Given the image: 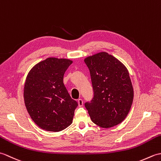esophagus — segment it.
Instances as JSON below:
<instances>
[{
  "label": "esophagus",
  "mask_w": 161,
  "mask_h": 161,
  "mask_svg": "<svg viewBox=\"0 0 161 161\" xmlns=\"http://www.w3.org/2000/svg\"><path fill=\"white\" fill-rule=\"evenodd\" d=\"M77 102H78L79 107H82V106H83V100H82V99H79V100H77Z\"/></svg>",
  "instance_id": "34e87169"
}]
</instances>
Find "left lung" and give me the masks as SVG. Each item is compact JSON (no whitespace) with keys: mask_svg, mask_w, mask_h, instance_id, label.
<instances>
[{"mask_svg":"<svg viewBox=\"0 0 161 161\" xmlns=\"http://www.w3.org/2000/svg\"><path fill=\"white\" fill-rule=\"evenodd\" d=\"M90 71L93 97L84 104L91 120L103 128L121 123L131 108L133 89L129 72L120 61L102 52L84 59Z\"/></svg>","mask_w":161,"mask_h":161,"instance_id":"obj_1","label":"left lung"}]
</instances>
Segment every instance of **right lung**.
Wrapping results in <instances>:
<instances>
[{
    "mask_svg": "<svg viewBox=\"0 0 161 161\" xmlns=\"http://www.w3.org/2000/svg\"><path fill=\"white\" fill-rule=\"evenodd\" d=\"M73 61L47 58L34 66L27 76L24 101L32 120L40 128L61 131L73 122L77 102L65 87V72Z\"/></svg>",
    "mask_w": 161,
    "mask_h": 161,
    "instance_id": "1",
    "label": "right lung"
}]
</instances>
